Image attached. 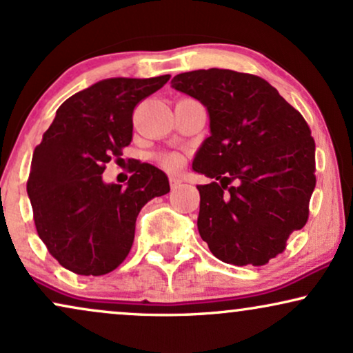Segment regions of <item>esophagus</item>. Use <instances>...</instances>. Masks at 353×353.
I'll use <instances>...</instances> for the list:
<instances>
[{
    "label": "esophagus",
    "instance_id": "1",
    "mask_svg": "<svg viewBox=\"0 0 353 353\" xmlns=\"http://www.w3.org/2000/svg\"><path fill=\"white\" fill-rule=\"evenodd\" d=\"M180 185H181V180H180V178H176V176H170V188H172V190H176V188H180Z\"/></svg>",
    "mask_w": 353,
    "mask_h": 353
}]
</instances>
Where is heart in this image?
I'll use <instances>...</instances> for the list:
<instances>
[{
	"label": "heart",
	"mask_w": 353,
	"mask_h": 353,
	"mask_svg": "<svg viewBox=\"0 0 353 353\" xmlns=\"http://www.w3.org/2000/svg\"><path fill=\"white\" fill-rule=\"evenodd\" d=\"M181 163H183V159L178 154H165L160 157V165L165 170H170V172H175L181 167Z\"/></svg>",
	"instance_id": "heart-1"
}]
</instances>
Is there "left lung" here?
Returning <instances> with one entry per match:
<instances>
[{
	"instance_id": "obj_1",
	"label": "left lung",
	"mask_w": 353,
	"mask_h": 353,
	"mask_svg": "<svg viewBox=\"0 0 353 353\" xmlns=\"http://www.w3.org/2000/svg\"><path fill=\"white\" fill-rule=\"evenodd\" d=\"M210 112L211 136L193 160L199 236L225 263L267 265L310 217L316 143L301 112L263 78L224 68L173 77Z\"/></svg>"
}]
</instances>
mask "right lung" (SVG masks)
Listing matches in <instances>:
<instances>
[{
    "mask_svg": "<svg viewBox=\"0 0 353 353\" xmlns=\"http://www.w3.org/2000/svg\"><path fill=\"white\" fill-rule=\"evenodd\" d=\"M170 80L108 78L60 104L34 150L28 178L34 224L49 254L77 275L112 272L129 255L139 212L170 191L154 165L134 162L128 186L103 172L132 141V114Z\"/></svg>",
    "mask_w": 353,
    "mask_h": 353,
    "instance_id": "obj_1",
    "label": "right lung"
}]
</instances>
